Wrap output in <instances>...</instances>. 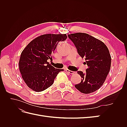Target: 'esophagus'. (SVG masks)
Masks as SVG:
<instances>
[{
	"label": "esophagus",
	"instance_id": "1",
	"mask_svg": "<svg viewBox=\"0 0 127 127\" xmlns=\"http://www.w3.org/2000/svg\"><path fill=\"white\" fill-rule=\"evenodd\" d=\"M66 72H67L69 73V74H74V73H75V72H74V71H71V70H68V69H66Z\"/></svg>",
	"mask_w": 127,
	"mask_h": 127
}]
</instances>
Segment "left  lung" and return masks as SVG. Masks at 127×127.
<instances>
[{"instance_id":"8db88e82","label":"left lung","mask_w":127,"mask_h":127,"mask_svg":"<svg viewBox=\"0 0 127 127\" xmlns=\"http://www.w3.org/2000/svg\"><path fill=\"white\" fill-rule=\"evenodd\" d=\"M68 35L79 56L85 58L88 66L85 73L77 72L82 79L75 87L84 94L93 93L102 86L109 72L111 57L109 49L102 41L88 34L76 33Z\"/></svg>"}]
</instances>
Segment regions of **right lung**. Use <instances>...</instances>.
Returning <instances> with one entry per match:
<instances>
[{
	"label": "right lung",
	"instance_id": "right-lung-1",
	"mask_svg": "<svg viewBox=\"0 0 127 127\" xmlns=\"http://www.w3.org/2000/svg\"><path fill=\"white\" fill-rule=\"evenodd\" d=\"M67 38L66 34H43L31 41L21 53L19 69L24 81L30 88L39 92L51 86L58 73L48 63L60 41Z\"/></svg>",
	"mask_w": 127,
	"mask_h": 127
}]
</instances>
